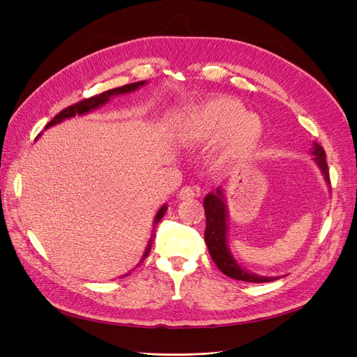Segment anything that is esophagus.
I'll use <instances>...</instances> for the list:
<instances>
[{
  "label": "esophagus",
  "instance_id": "obj_1",
  "mask_svg": "<svg viewBox=\"0 0 357 357\" xmlns=\"http://www.w3.org/2000/svg\"><path fill=\"white\" fill-rule=\"evenodd\" d=\"M197 195H198V190L195 188H192V186L181 188L178 190V193H177V197L180 199H190V198H195Z\"/></svg>",
  "mask_w": 357,
  "mask_h": 357
}]
</instances>
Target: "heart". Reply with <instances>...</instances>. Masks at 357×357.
I'll return each instance as SVG.
<instances>
[{"instance_id": "obj_1", "label": "heart", "mask_w": 357, "mask_h": 357, "mask_svg": "<svg viewBox=\"0 0 357 357\" xmlns=\"http://www.w3.org/2000/svg\"><path fill=\"white\" fill-rule=\"evenodd\" d=\"M223 158L245 156L259 144L264 123L256 114L232 98H215L199 104L185 114L178 123L177 137L185 144L213 142L225 137Z\"/></svg>"}]
</instances>
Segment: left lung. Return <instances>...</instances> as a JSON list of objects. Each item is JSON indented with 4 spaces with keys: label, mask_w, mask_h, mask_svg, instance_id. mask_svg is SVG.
Masks as SVG:
<instances>
[{
    "label": "left lung",
    "mask_w": 357,
    "mask_h": 357,
    "mask_svg": "<svg viewBox=\"0 0 357 357\" xmlns=\"http://www.w3.org/2000/svg\"><path fill=\"white\" fill-rule=\"evenodd\" d=\"M311 155L314 156V162L320 168L323 177L328 185H331L329 180V169L326 164V153L317 143H312ZM204 210H205V219H207V225H205V244L208 247L210 256L214 261L215 266L220 271L235 280H241V282L247 283H266L274 282V280L280 277H265L257 275L255 273L247 271L238 262L235 261L232 256L229 247H228V205H226V197L222 188L215 189V192L207 193V197L204 198Z\"/></svg>",
    "instance_id": "obj_1"
}]
</instances>
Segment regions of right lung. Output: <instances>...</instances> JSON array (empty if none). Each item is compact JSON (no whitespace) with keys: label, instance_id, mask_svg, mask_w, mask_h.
I'll use <instances>...</instances> for the list:
<instances>
[{"label":"right lung","instance_id":"1","mask_svg":"<svg viewBox=\"0 0 357 357\" xmlns=\"http://www.w3.org/2000/svg\"><path fill=\"white\" fill-rule=\"evenodd\" d=\"M146 83H147L146 80L137 82V83H129V84L121 86V88H114V89H110V91H105V92H102V93H100V95L92 96V98L83 100V101H80V102H77V104L70 105V107H67V109H63L59 114H56L55 117H53L52 121L46 125L45 129H47V128H50V126H53V125H56V123H61L62 121H66V119H71V117H74V116H82V114H86V113H91L92 110L100 109L101 105L109 102L112 96L123 95V93H131V92H134V91H137V89H139V88H143V86H144ZM40 135H41V134H38V137H40ZM38 137H37V138H38ZM167 208H168L167 204H164V205H162V207L158 210V213H156V215H155V220H153L152 236H150V240H149L147 247H146V252H144V255H143V257H142V261H139V262H143V259L147 257V255H149V252H150V248H152L153 238H155L156 225L159 223V220H160L162 218H164V214H165Z\"/></svg>","mask_w":357,"mask_h":357}]
</instances>
